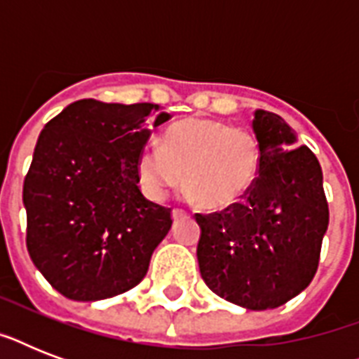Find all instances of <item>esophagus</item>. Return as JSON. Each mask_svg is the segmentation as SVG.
I'll use <instances>...</instances> for the list:
<instances>
[{"label":"esophagus","instance_id":"1","mask_svg":"<svg viewBox=\"0 0 359 359\" xmlns=\"http://www.w3.org/2000/svg\"><path fill=\"white\" fill-rule=\"evenodd\" d=\"M184 216H188V212H186V210H182V208H173V219L184 218Z\"/></svg>","mask_w":359,"mask_h":359}]
</instances>
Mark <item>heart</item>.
Returning a JSON list of instances; mask_svg holds the SVG:
<instances>
[{
  "label": "heart",
  "mask_w": 359,
  "mask_h": 359,
  "mask_svg": "<svg viewBox=\"0 0 359 359\" xmlns=\"http://www.w3.org/2000/svg\"><path fill=\"white\" fill-rule=\"evenodd\" d=\"M261 168V145L250 130L212 119H184L151 140L137 154L140 184L151 199L188 182V196L225 208L248 194Z\"/></svg>",
  "instance_id": "1"
}]
</instances>
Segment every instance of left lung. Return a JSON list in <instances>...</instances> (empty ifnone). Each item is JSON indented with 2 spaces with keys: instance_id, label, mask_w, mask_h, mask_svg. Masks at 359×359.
Instances as JSON below:
<instances>
[{
  "instance_id": "1",
  "label": "left lung",
  "mask_w": 359,
  "mask_h": 359,
  "mask_svg": "<svg viewBox=\"0 0 359 359\" xmlns=\"http://www.w3.org/2000/svg\"><path fill=\"white\" fill-rule=\"evenodd\" d=\"M253 132L261 168L244 199L212 214L201 227L197 261L218 296L262 311L287 304L311 283L328 229L323 169L279 115L257 109Z\"/></svg>"
}]
</instances>
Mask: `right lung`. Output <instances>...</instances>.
Returning <instances> with one entry per match:
<instances>
[{"label": "right lung", "mask_w": 359, "mask_h": 359, "mask_svg": "<svg viewBox=\"0 0 359 359\" xmlns=\"http://www.w3.org/2000/svg\"><path fill=\"white\" fill-rule=\"evenodd\" d=\"M171 115L156 104L83 98L39 135L24 180L25 244L48 283L76 302L123 294L145 278L171 208L141 194L137 154Z\"/></svg>", "instance_id": "right-lung-1"}]
</instances>
